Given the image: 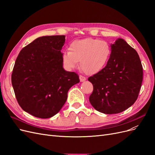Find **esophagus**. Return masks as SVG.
Returning a JSON list of instances; mask_svg holds the SVG:
<instances>
[{
    "instance_id": "34e87169",
    "label": "esophagus",
    "mask_w": 155,
    "mask_h": 155,
    "mask_svg": "<svg viewBox=\"0 0 155 155\" xmlns=\"http://www.w3.org/2000/svg\"><path fill=\"white\" fill-rule=\"evenodd\" d=\"M79 79H80L81 82H83V81H85L86 80V78L84 76H81V75H79Z\"/></svg>"
}]
</instances>
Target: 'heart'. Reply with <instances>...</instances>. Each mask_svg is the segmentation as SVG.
Segmentation results:
<instances>
[{
    "instance_id": "b5f03b06",
    "label": "heart",
    "mask_w": 155,
    "mask_h": 155,
    "mask_svg": "<svg viewBox=\"0 0 155 155\" xmlns=\"http://www.w3.org/2000/svg\"><path fill=\"white\" fill-rule=\"evenodd\" d=\"M111 54L109 44L105 41L85 38L72 41L69 51L62 55L64 67L69 70L76 68L79 61L80 68L87 74H94L105 67Z\"/></svg>"
}]
</instances>
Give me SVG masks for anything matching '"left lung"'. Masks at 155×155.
Masks as SVG:
<instances>
[{"instance_id":"obj_1","label":"left lung","mask_w":155,"mask_h":155,"mask_svg":"<svg viewBox=\"0 0 155 155\" xmlns=\"http://www.w3.org/2000/svg\"><path fill=\"white\" fill-rule=\"evenodd\" d=\"M143 79L139 55L122 39L111 45V54L105 67L89 77L93 92L91 104L104 114H117L137 101Z\"/></svg>"}]
</instances>
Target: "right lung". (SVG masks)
Segmentation results:
<instances>
[{
    "label": "right lung",
    "mask_w": 155,
    "mask_h": 155,
    "mask_svg": "<svg viewBox=\"0 0 155 155\" xmlns=\"http://www.w3.org/2000/svg\"><path fill=\"white\" fill-rule=\"evenodd\" d=\"M65 35L43 36L23 48L17 56L12 83L18 105L39 118H51L67 100L78 75L65 71L61 52Z\"/></svg>",
    "instance_id": "1"
}]
</instances>
